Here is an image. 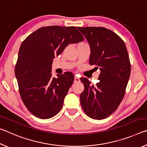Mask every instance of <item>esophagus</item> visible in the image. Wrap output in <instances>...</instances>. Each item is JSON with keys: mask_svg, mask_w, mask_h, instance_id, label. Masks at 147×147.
Masks as SVG:
<instances>
[{"mask_svg": "<svg viewBox=\"0 0 147 147\" xmlns=\"http://www.w3.org/2000/svg\"><path fill=\"white\" fill-rule=\"evenodd\" d=\"M74 82L75 83H76V82H80V78H78V77H74Z\"/></svg>", "mask_w": 147, "mask_h": 147, "instance_id": "1", "label": "esophagus"}]
</instances>
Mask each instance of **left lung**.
<instances>
[{
    "instance_id": "obj_1",
    "label": "left lung",
    "mask_w": 147,
    "mask_h": 147,
    "mask_svg": "<svg viewBox=\"0 0 147 147\" xmlns=\"http://www.w3.org/2000/svg\"><path fill=\"white\" fill-rule=\"evenodd\" d=\"M91 48L89 63L99 68V82L95 86L86 78L80 79L84 90L80 98L89 117L101 120L111 115L121 104L130 76L127 49L120 37L104 27H78Z\"/></svg>"
}]
</instances>
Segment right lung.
<instances>
[{
	"mask_svg": "<svg viewBox=\"0 0 147 147\" xmlns=\"http://www.w3.org/2000/svg\"><path fill=\"white\" fill-rule=\"evenodd\" d=\"M84 39L74 26H49L38 29L23 41L15 74L22 100L34 116L47 119L61 110L74 76L66 72L52 78L53 59L69 44Z\"/></svg>",
	"mask_w": 147,
	"mask_h": 147,
	"instance_id": "right-lung-1",
	"label": "right lung"
}]
</instances>
